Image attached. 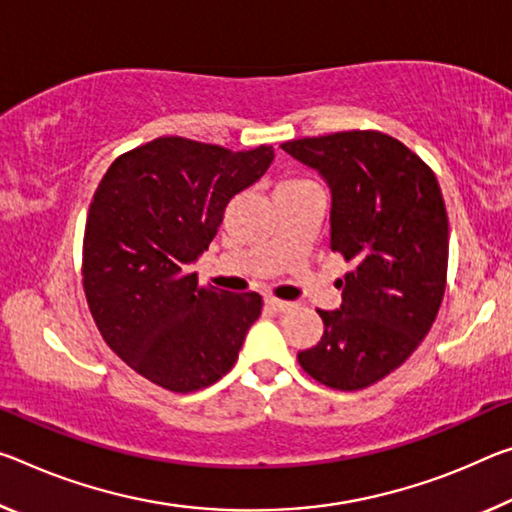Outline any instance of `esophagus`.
<instances>
[{
  "label": "esophagus",
  "mask_w": 512,
  "mask_h": 512,
  "mask_svg": "<svg viewBox=\"0 0 512 512\" xmlns=\"http://www.w3.org/2000/svg\"><path fill=\"white\" fill-rule=\"evenodd\" d=\"M264 303L273 312H287V310H291V307H294V303H287V300H278V298H273V296L266 298Z\"/></svg>",
  "instance_id": "1"
}]
</instances>
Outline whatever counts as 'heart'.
<instances>
[{
	"mask_svg": "<svg viewBox=\"0 0 512 512\" xmlns=\"http://www.w3.org/2000/svg\"><path fill=\"white\" fill-rule=\"evenodd\" d=\"M303 184H310V182H305V180H289V182H282L278 189H294V186H303Z\"/></svg>",
	"mask_w": 512,
	"mask_h": 512,
	"instance_id": "b5f03b06",
	"label": "heart"
}]
</instances>
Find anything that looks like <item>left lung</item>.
Wrapping results in <instances>:
<instances>
[{"mask_svg":"<svg viewBox=\"0 0 512 512\" xmlns=\"http://www.w3.org/2000/svg\"><path fill=\"white\" fill-rule=\"evenodd\" d=\"M330 186V250L353 271L342 305L316 310L321 342L298 362L321 385L355 392L399 369L442 305L449 221L435 173L383 132H337L280 145Z\"/></svg>","mask_w":512,"mask_h":512,"instance_id":"obj_1","label":"left lung"}]
</instances>
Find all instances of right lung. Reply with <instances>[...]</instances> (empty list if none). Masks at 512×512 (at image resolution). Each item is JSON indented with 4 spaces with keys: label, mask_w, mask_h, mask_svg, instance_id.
Wrapping results in <instances>:
<instances>
[{
    "label": "right lung",
    "mask_w": 512,
    "mask_h": 512,
    "mask_svg": "<svg viewBox=\"0 0 512 512\" xmlns=\"http://www.w3.org/2000/svg\"><path fill=\"white\" fill-rule=\"evenodd\" d=\"M271 161V145L232 152L161 136L104 173L86 218L84 291L104 342L150 383L198 392L237 362L262 296L200 287L191 264Z\"/></svg>",
    "instance_id": "add662e5"
}]
</instances>
